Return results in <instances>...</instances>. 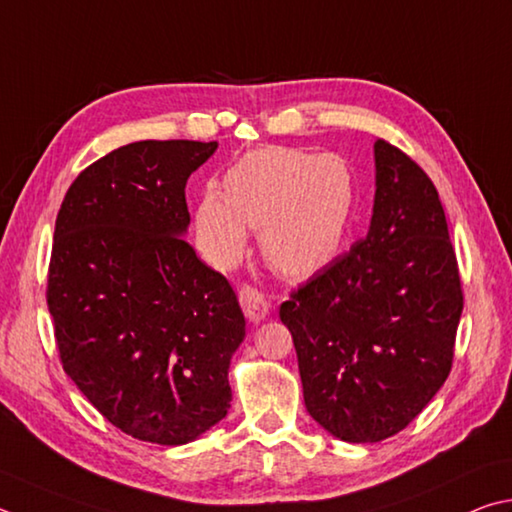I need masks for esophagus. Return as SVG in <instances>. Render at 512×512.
<instances>
[{
	"label": "esophagus",
	"instance_id": "esophagus-1",
	"mask_svg": "<svg viewBox=\"0 0 512 512\" xmlns=\"http://www.w3.org/2000/svg\"><path fill=\"white\" fill-rule=\"evenodd\" d=\"M239 302H241V309H244L246 318L250 322H262L268 313H271V306H268L266 297L257 291L253 286H244L239 291Z\"/></svg>",
	"mask_w": 512,
	"mask_h": 512
}]
</instances>
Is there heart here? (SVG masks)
<instances>
[{"label": "heart", "instance_id": "b5f03b06", "mask_svg": "<svg viewBox=\"0 0 512 512\" xmlns=\"http://www.w3.org/2000/svg\"><path fill=\"white\" fill-rule=\"evenodd\" d=\"M224 185H208L194 208V235L212 264L239 262L250 228L266 262L293 280L318 273L345 244L353 181L336 156L264 147L241 156Z\"/></svg>", "mask_w": 512, "mask_h": 512}]
</instances>
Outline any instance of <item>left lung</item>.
Instances as JSON below:
<instances>
[{
	"instance_id": "left-lung-1",
	"label": "left lung",
	"mask_w": 512,
	"mask_h": 512,
	"mask_svg": "<svg viewBox=\"0 0 512 512\" xmlns=\"http://www.w3.org/2000/svg\"><path fill=\"white\" fill-rule=\"evenodd\" d=\"M367 237L280 306L304 405L347 443L405 430L450 374L463 311L439 192L410 156L374 143Z\"/></svg>"
}]
</instances>
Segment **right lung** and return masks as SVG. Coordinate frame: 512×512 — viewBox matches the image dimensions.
<instances>
[{"mask_svg":"<svg viewBox=\"0 0 512 512\" xmlns=\"http://www.w3.org/2000/svg\"><path fill=\"white\" fill-rule=\"evenodd\" d=\"M217 147H118L80 172L55 219L46 302L62 367L138 441L190 443L232 401L244 313L226 277L183 239L185 183Z\"/></svg>","mask_w":512,"mask_h":512,"instance_id":"obj_1","label":"right lung"}]
</instances>
